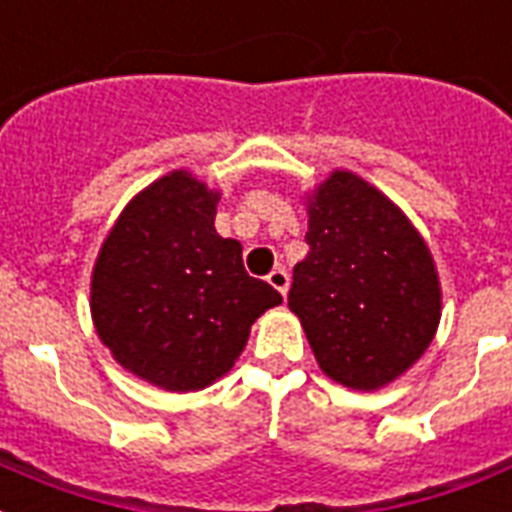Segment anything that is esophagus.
<instances>
[{
    "label": "esophagus",
    "instance_id": "esophagus-1",
    "mask_svg": "<svg viewBox=\"0 0 512 512\" xmlns=\"http://www.w3.org/2000/svg\"><path fill=\"white\" fill-rule=\"evenodd\" d=\"M267 283H270L272 288H275V291H280V294H283V297H286V291H288V272L286 270H272L270 275H267Z\"/></svg>",
    "mask_w": 512,
    "mask_h": 512
}]
</instances>
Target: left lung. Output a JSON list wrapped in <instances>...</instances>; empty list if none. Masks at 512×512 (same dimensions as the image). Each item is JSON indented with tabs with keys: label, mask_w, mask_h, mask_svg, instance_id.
<instances>
[{
	"label": "left lung",
	"mask_w": 512,
	"mask_h": 512,
	"mask_svg": "<svg viewBox=\"0 0 512 512\" xmlns=\"http://www.w3.org/2000/svg\"><path fill=\"white\" fill-rule=\"evenodd\" d=\"M310 253L288 307L326 378L353 391L394 383L432 345L443 288L429 245L399 205L348 169L305 194Z\"/></svg>",
	"instance_id": "1"
}]
</instances>
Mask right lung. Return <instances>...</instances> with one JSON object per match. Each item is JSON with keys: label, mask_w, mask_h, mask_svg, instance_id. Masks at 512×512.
Returning <instances> with one entry per match:
<instances>
[{"label": "right lung", "mask_w": 512, "mask_h": 512, "mask_svg": "<svg viewBox=\"0 0 512 512\" xmlns=\"http://www.w3.org/2000/svg\"><path fill=\"white\" fill-rule=\"evenodd\" d=\"M221 191L172 169L115 218L91 272V321L113 359L172 394L232 370L253 321L278 291L242 267V245L215 232Z\"/></svg>", "instance_id": "obj_1"}]
</instances>
